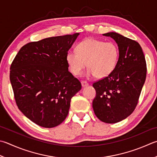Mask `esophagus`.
Returning <instances> with one entry per match:
<instances>
[{
  "label": "esophagus",
  "mask_w": 157,
  "mask_h": 157,
  "mask_svg": "<svg viewBox=\"0 0 157 157\" xmlns=\"http://www.w3.org/2000/svg\"><path fill=\"white\" fill-rule=\"evenodd\" d=\"M81 84H82V87H86V86H88V83L86 81H82Z\"/></svg>",
  "instance_id": "34e87169"
}]
</instances>
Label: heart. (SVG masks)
I'll return each instance as SVG.
<instances>
[{
    "instance_id": "b5f03b06",
    "label": "heart",
    "mask_w": 157,
    "mask_h": 157,
    "mask_svg": "<svg viewBox=\"0 0 157 157\" xmlns=\"http://www.w3.org/2000/svg\"><path fill=\"white\" fill-rule=\"evenodd\" d=\"M119 58V49L113 42L88 38L77 45L76 51L69 50L66 61L74 75L81 73L88 67L86 75L98 78L108 76L115 69Z\"/></svg>"
}]
</instances>
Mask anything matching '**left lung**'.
I'll list each match as a JSON object with an SVG mask.
<instances>
[{"label": "left lung", "mask_w": 157, "mask_h": 157, "mask_svg": "<svg viewBox=\"0 0 157 157\" xmlns=\"http://www.w3.org/2000/svg\"><path fill=\"white\" fill-rule=\"evenodd\" d=\"M118 44L119 58L113 71L93 83V101L97 117L105 123H116L136 109L146 78V63L140 45L116 33H107Z\"/></svg>", "instance_id": "1"}]
</instances>
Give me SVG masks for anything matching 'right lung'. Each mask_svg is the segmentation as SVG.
Instances as JSON below:
<instances>
[{
  "instance_id": "obj_1",
  "label": "right lung",
  "mask_w": 157,
  "mask_h": 157,
  "mask_svg": "<svg viewBox=\"0 0 157 157\" xmlns=\"http://www.w3.org/2000/svg\"><path fill=\"white\" fill-rule=\"evenodd\" d=\"M79 33L52 36L21 47L10 67L18 108L39 126L55 127L68 115L81 83L69 71L66 54Z\"/></svg>"
}]
</instances>
